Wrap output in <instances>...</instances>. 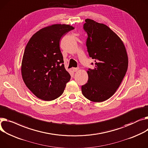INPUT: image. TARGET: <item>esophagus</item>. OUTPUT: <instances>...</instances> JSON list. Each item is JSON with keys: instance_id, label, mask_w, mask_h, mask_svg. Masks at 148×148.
Returning a JSON list of instances; mask_svg holds the SVG:
<instances>
[{"instance_id": "1", "label": "esophagus", "mask_w": 148, "mask_h": 148, "mask_svg": "<svg viewBox=\"0 0 148 148\" xmlns=\"http://www.w3.org/2000/svg\"><path fill=\"white\" fill-rule=\"evenodd\" d=\"M78 70H79V68H73V71L74 72H76L77 71H78Z\"/></svg>"}]
</instances>
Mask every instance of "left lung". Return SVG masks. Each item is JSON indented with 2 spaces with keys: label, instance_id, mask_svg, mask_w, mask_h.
Wrapping results in <instances>:
<instances>
[{
  "label": "left lung",
  "instance_id": "1",
  "mask_svg": "<svg viewBox=\"0 0 148 148\" xmlns=\"http://www.w3.org/2000/svg\"><path fill=\"white\" fill-rule=\"evenodd\" d=\"M85 21L87 52L95 63L94 69L87 71L88 80L82 86V92L87 99L101 102L111 97L121 83L127 71L128 56L120 37L107 25L90 19Z\"/></svg>",
  "mask_w": 148,
  "mask_h": 148
}]
</instances>
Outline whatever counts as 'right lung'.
I'll return each instance as SVG.
<instances>
[{
	"label": "right lung",
	"mask_w": 148,
	"mask_h": 148,
	"mask_svg": "<svg viewBox=\"0 0 148 148\" xmlns=\"http://www.w3.org/2000/svg\"><path fill=\"white\" fill-rule=\"evenodd\" d=\"M74 27L54 24L36 33L24 51L21 73L23 80L35 96L44 101L54 100L64 92L71 75L65 70L60 47L61 37Z\"/></svg>",
	"instance_id": "obj_1"
}]
</instances>
